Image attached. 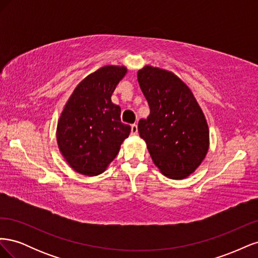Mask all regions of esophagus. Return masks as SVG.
<instances>
[{
  "instance_id": "obj_1",
  "label": "esophagus",
  "mask_w": 258,
  "mask_h": 258,
  "mask_svg": "<svg viewBox=\"0 0 258 258\" xmlns=\"http://www.w3.org/2000/svg\"><path fill=\"white\" fill-rule=\"evenodd\" d=\"M131 135L132 136H137L138 135V124L134 123L131 126Z\"/></svg>"
}]
</instances>
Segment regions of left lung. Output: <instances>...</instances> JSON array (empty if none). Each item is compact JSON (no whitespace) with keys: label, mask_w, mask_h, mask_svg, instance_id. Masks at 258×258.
<instances>
[{"label":"left lung","mask_w":258,"mask_h":258,"mask_svg":"<svg viewBox=\"0 0 258 258\" xmlns=\"http://www.w3.org/2000/svg\"><path fill=\"white\" fill-rule=\"evenodd\" d=\"M138 81L151 113L139 120L154 163L170 178L192 173L209 148L208 123L192 92L173 73L144 67Z\"/></svg>","instance_id":"left-lung-1"}]
</instances>
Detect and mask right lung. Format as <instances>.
Returning a JSON list of instances; mask_svg holds the SVG:
<instances>
[{"mask_svg": "<svg viewBox=\"0 0 258 258\" xmlns=\"http://www.w3.org/2000/svg\"><path fill=\"white\" fill-rule=\"evenodd\" d=\"M126 72V68L111 66L88 75L75 88L60 116L58 145L79 173H102L130 134L129 124L120 120V107L111 100Z\"/></svg>", "mask_w": 258, "mask_h": 258, "instance_id": "1", "label": "right lung"}]
</instances>
